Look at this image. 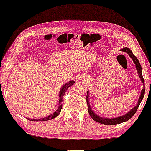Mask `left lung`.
Wrapping results in <instances>:
<instances>
[{"mask_svg": "<svg viewBox=\"0 0 151 151\" xmlns=\"http://www.w3.org/2000/svg\"><path fill=\"white\" fill-rule=\"evenodd\" d=\"M122 51H124V52L127 53L129 55V56L131 58L132 60H133V63L135 64V67L136 69L137 70L138 72V75H139L140 80L142 82V83L144 84V80L143 78V76H142V67L141 65H140L139 60L135 56V55L133 54V52L131 49L127 48V47H125V48H123L121 49ZM144 88L141 91V95H140L139 100H138L137 102V104L134 107L133 109H132L131 111H129V113H126L125 115H122L120 117H115V118H103V117L98 116V115H96L93 111H92L91 108L90 106V104H89V93H88V91H87V94H86V103H87L88 105V113H89L90 116L91 117V118L95 120L97 122H99L100 124H102L104 125H115V124H119L122 123L124 122L128 121L129 119L131 118L132 117L135 115V113L137 111L138 107H139L140 103H141L142 100H143L144 98Z\"/></svg>", "mask_w": 151, "mask_h": 151, "instance_id": "obj_1", "label": "left lung"}]
</instances>
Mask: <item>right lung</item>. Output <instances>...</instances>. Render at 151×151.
Instances as JSON below:
<instances>
[{"label": "right lung", "mask_w": 151, "mask_h": 151, "mask_svg": "<svg viewBox=\"0 0 151 151\" xmlns=\"http://www.w3.org/2000/svg\"><path fill=\"white\" fill-rule=\"evenodd\" d=\"M74 82L73 80H71V81H69V82H67V83H66L65 85L63 86V87L61 88L60 91V95H59V104H58V108L57 109V110L55 111L54 113H52V114H51L50 115H49V116H47L46 117H44V118H41V119H30V118H27L30 121H47V120H50V119H52L53 118H55V117H56L58 115L60 114V113L61 111V109H62V107H63V104H62V102H63V96L64 95H65V93L66 92V91H67L68 88H69L70 86L71 85H73L74 84Z\"/></svg>", "instance_id": "right-lung-1"}]
</instances>
